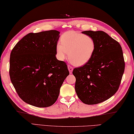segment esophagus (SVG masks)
<instances>
[{
  "mask_svg": "<svg viewBox=\"0 0 134 134\" xmlns=\"http://www.w3.org/2000/svg\"><path fill=\"white\" fill-rule=\"evenodd\" d=\"M68 70L69 71V73H72V71L73 70V68L70 66V65H68Z\"/></svg>",
  "mask_w": 134,
  "mask_h": 134,
  "instance_id": "1",
  "label": "esophagus"
}]
</instances>
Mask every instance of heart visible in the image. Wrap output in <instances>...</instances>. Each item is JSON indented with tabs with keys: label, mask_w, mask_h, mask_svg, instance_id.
Returning <instances> with one entry per match:
<instances>
[{
	"label": "heart",
	"mask_w": 134,
	"mask_h": 134,
	"mask_svg": "<svg viewBox=\"0 0 134 134\" xmlns=\"http://www.w3.org/2000/svg\"><path fill=\"white\" fill-rule=\"evenodd\" d=\"M96 48L92 37L76 31H70L62 34L60 43L56 45V57L60 61L66 58L76 66L88 63L93 56Z\"/></svg>",
	"instance_id": "b5f03b06"
}]
</instances>
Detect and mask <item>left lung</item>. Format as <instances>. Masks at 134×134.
<instances>
[{"label": "left lung", "instance_id": "left-lung-1", "mask_svg": "<svg viewBox=\"0 0 134 134\" xmlns=\"http://www.w3.org/2000/svg\"><path fill=\"white\" fill-rule=\"evenodd\" d=\"M93 38L96 48L93 56L83 66L75 68V91L87 105L108 99L119 89L125 68L120 44L103 31L82 32Z\"/></svg>", "mask_w": 134, "mask_h": 134}]
</instances>
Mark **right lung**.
Returning <instances> with one entry per match:
<instances>
[{
	"label": "right lung",
	"instance_id": "obj_1",
	"mask_svg": "<svg viewBox=\"0 0 134 134\" xmlns=\"http://www.w3.org/2000/svg\"><path fill=\"white\" fill-rule=\"evenodd\" d=\"M59 34L55 30L29 33L11 52V81L19 97L29 105H53L69 75L66 63L55 57Z\"/></svg>",
	"mask_w": 134,
	"mask_h": 134
}]
</instances>
